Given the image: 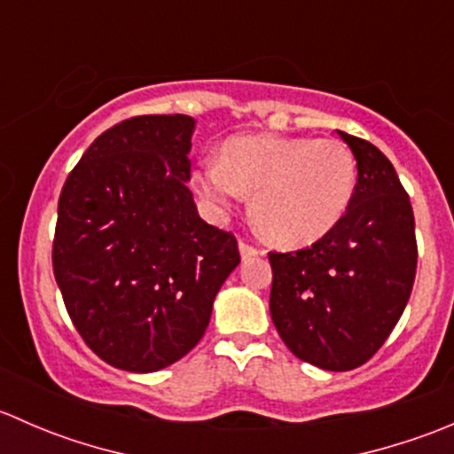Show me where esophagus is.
I'll return each mask as SVG.
<instances>
[{
	"mask_svg": "<svg viewBox=\"0 0 454 454\" xmlns=\"http://www.w3.org/2000/svg\"><path fill=\"white\" fill-rule=\"evenodd\" d=\"M239 253H241V259H253V256H259V254H263V250H259V248H254V246H250V244H246V241H239Z\"/></svg>",
	"mask_w": 454,
	"mask_h": 454,
	"instance_id": "obj_1",
	"label": "esophagus"
}]
</instances>
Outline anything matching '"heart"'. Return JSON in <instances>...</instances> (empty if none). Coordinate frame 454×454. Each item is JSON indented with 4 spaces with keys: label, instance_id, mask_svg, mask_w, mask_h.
Listing matches in <instances>:
<instances>
[{
    "label": "heart",
    "instance_id": "b5f03b06",
    "mask_svg": "<svg viewBox=\"0 0 454 454\" xmlns=\"http://www.w3.org/2000/svg\"><path fill=\"white\" fill-rule=\"evenodd\" d=\"M198 186L219 210L253 195L256 226L290 248L323 239L345 217L356 189V160L338 140L237 136L219 158L201 162Z\"/></svg>",
    "mask_w": 454,
    "mask_h": 454
}]
</instances>
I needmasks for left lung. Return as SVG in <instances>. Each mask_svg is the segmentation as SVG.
Masks as SVG:
<instances>
[{"instance_id": "8db88e82", "label": "left lung", "mask_w": 454, "mask_h": 454, "mask_svg": "<svg viewBox=\"0 0 454 454\" xmlns=\"http://www.w3.org/2000/svg\"><path fill=\"white\" fill-rule=\"evenodd\" d=\"M358 167L345 217L296 253H270V314L296 358L325 371L364 364L400 320L418 268L413 206L387 155L338 131Z\"/></svg>"}]
</instances>
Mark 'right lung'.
I'll return each mask as SVG.
<instances>
[{
	"mask_svg": "<svg viewBox=\"0 0 454 454\" xmlns=\"http://www.w3.org/2000/svg\"><path fill=\"white\" fill-rule=\"evenodd\" d=\"M195 121L136 116L90 145L59 198L52 268L67 314L116 369L153 373L184 358L239 265L237 239L200 217Z\"/></svg>",
	"mask_w": 454,
	"mask_h": 454,
	"instance_id": "1",
	"label": "right lung"
}]
</instances>
